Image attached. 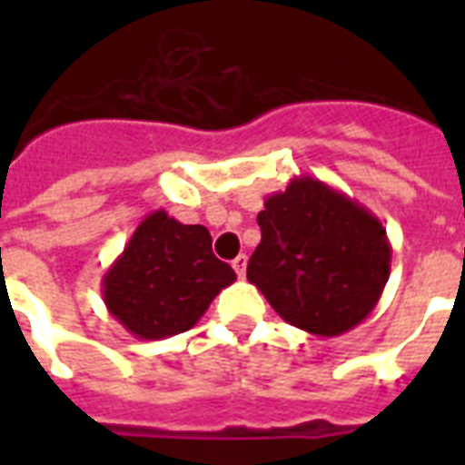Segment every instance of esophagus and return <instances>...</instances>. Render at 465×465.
<instances>
[{
    "instance_id": "esophagus-1",
    "label": "esophagus",
    "mask_w": 465,
    "mask_h": 465,
    "mask_svg": "<svg viewBox=\"0 0 465 465\" xmlns=\"http://www.w3.org/2000/svg\"><path fill=\"white\" fill-rule=\"evenodd\" d=\"M246 265H248V258H246V253L236 255V258H233V262H232V268L236 270V275H239V277H243V275H246Z\"/></svg>"
}]
</instances>
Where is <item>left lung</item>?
Instances as JSON below:
<instances>
[{
	"mask_svg": "<svg viewBox=\"0 0 465 465\" xmlns=\"http://www.w3.org/2000/svg\"><path fill=\"white\" fill-rule=\"evenodd\" d=\"M258 224L262 236L246 277L287 323L335 338L379 304L391 275V243L364 204L299 175L265 197Z\"/></svg>",
	"mask_w": 465,
	"mask_h": 465,
	"instance_id": "1",
	"label": "left lung"
}]
</instances>
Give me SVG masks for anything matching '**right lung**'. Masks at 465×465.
Wrapping results in <instances>:
<instances>
[{
  "instance_id": "add662e5",
  "label": "right lung",
  "mask_w": 465,
  "mask_h": 465,
  "mask_svg": "<svg viewBox=\"0 0 465 465\" xmlns=\"http://www.w3.org/2000/svg\"><path fill=\"white\" fill-rule=\"evenodd\" d=\"M236 280L232 265L212 253L203 224H181L156 210L142 219L104 275V302L125 331L161 340L190 331L212 299Z\"/></svg>"
}]
</instances>
